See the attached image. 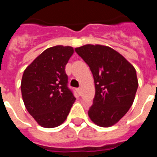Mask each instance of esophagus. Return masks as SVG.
<instances>
[{"label": "esophagus", "instance_id": "34e87169", "mask_svg": "<svg viewBox=\"0 0 157 157\" xmlns=\"http://www.w3.org/2000/svg\"><path fill=\"white\" fill-rule=\"evenodd\" d=\"M77 92H78L79 95H81V94H82V88H81V87L77 89Z\"/></svg>", "mask_w": 157, "mask_h": 157}]
</instances>
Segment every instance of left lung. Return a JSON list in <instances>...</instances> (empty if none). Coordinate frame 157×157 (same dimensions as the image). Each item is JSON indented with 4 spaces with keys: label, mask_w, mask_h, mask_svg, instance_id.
Wrapping results in <instances>:
<instances>
[{
    "label": "left lung",
    "mask_w": 157,
    "mask_h": 157,
    "mask_svg": "<svg viewBox=\"0 0 157 157\" xmlns=\"http://www.w3.org/2000/svg\"><path fill=\"white\" fill-rule=\"evenodd\" d=\"M75 50L89 65L95 83L89 118L98 126L111 127L134 102L139 85L135 67L109 46L86 44Z\"/></svg>",
    "instance_id": "left-lung-1"
}]
</instances>
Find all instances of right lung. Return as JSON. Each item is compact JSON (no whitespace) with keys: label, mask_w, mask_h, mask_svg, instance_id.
<instances>
[{"label":"right lung","mask_w":157,"mask_h":157,"mask_svg":"<svg viewBox=\"0 0 157 157\" xmlns=\"http://www.w3.org/2000/svg\"><path fill=\"white\" fill-rule=\"evenodd\" d=\"M74 54L71 46L45 49L25 69L21 92L28 112L40 126L55 128L67 118L75 98L67 87L65 68Z\"/></svg>","instance_id":"right-lung-1"}]
</instances>
